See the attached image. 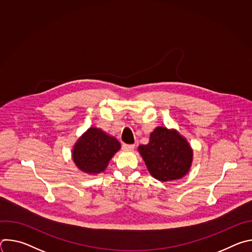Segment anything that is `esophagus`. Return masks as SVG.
<instances>
[{
    "instance_id": "1",
    "label": "esophagus",
    "mask_w": 252,
    "mask_h": 252,
    "mask_svg": "<svg viewBox=\"0 0 252 252\" xmlns=\"http://www.w3.org/2000/svg\"><path fill=\"white\" fill-rule=\"evenodd\" d=\"M123 149L126 150V151H132L134 149V145H126V143H125V145L123 146Z\"/></svg>"
}]
</instances>
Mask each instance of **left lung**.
Instances as JSON below:
<instances>
[{
	"label": "left lung",
	"instance_id": "1",
	"mask_svg": "<svg viewBox=\"0 0 252 252\" xmlns=\"http://www.w3.org/2000/svg\"><path fill=\"white\" fill-rule=\"evenodd\" d=\"M150 173L160 182L184 177L192 162V150L188 140L174 129L158 126L148 145L138 147Z\"/></svg>",
	"mask_w": 252,
	"mask_h": 252
}]
</instances>
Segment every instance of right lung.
<instances>
[{
	"mask_svg": "<svg viewBox=\"0 0 252 252\" xmlns=\"http://www.w3.org/2000/svg\"><path fill=\"white\" fill-rule=\"evenodd\" d=\"M121 149L119 140L100 128L90 127L76 142L73 160L82 171L96 174L103 171Z\"/></svg>",
	"mask_w": 252,
	"mask_h": 252,
	"instance_id": "right-lung-1",
	"label": "right lung"
}]
</instances>
